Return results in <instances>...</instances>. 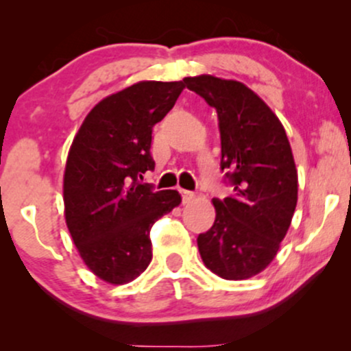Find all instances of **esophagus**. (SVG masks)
Segmentation results:
<instances>
[{"instance_id": "34e87169", "label": "esophagus", "mask_w": 351, "mask_h": 351, "mask_svg": "<svg viewBox=\"0 0 351 351\" xmlns=\"http://www.w3.org/2000/svg\"><path fill=\"white\" fill-rule=\"evenodd\" d=\"M180 193H181V199H183V203H189V201L195 198V193L188 191V189H180Z\"/></svg>"}]
</instances>
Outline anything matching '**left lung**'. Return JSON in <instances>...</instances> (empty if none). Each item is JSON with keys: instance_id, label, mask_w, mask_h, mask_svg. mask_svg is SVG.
<instances>
[{"instance_id": "1", "label": "left lung", "mask_w": 351, "mask_h": 351, "mask_svg": "<svg viewBox=\"0 0 351 351\" xmlns=\"http://www.w3.org/2000/svg\"><path fill=\"white\" fill-rule=\"evenodd\" d=\"M183 84L216 108L221 170L232 195L213 199L216 219L198 236L201 259L226 280L263 272L279 251L297 206V170L287 135L259 95L213 75Z\"/></svg>"}]
</instances>
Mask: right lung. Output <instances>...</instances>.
<instances>
[{
    "mask_svg": "<svg viewBox=\"0 0 351 351\" xmlns=\"http://www.w3.org/2000/svg\"><path fill=\"white\" fill-rule=\"evenodd\" d=\"M184 84H134L88 112L64 173L66 223L84 263L108 284H127L152 261L150 229L181 203L175 189L142 183L155 168L153 125L163 120Z\"/></svg>",
    "mask_w": 351,
    "mask_h": 351,
    "instance_id": "right-lung-1",
    "label": "right lung"
}]
</instances>
